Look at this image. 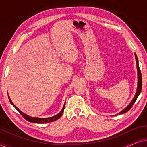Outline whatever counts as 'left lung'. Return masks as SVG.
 Returning a JSON list of instances; mask_svg holds the SVG:
<instances>
[{"label": "left lung", "mask_w": 147, "mask_h": 147, "mask_svg": "<svg viewBox=\"0 0 147 147\" xmlns=\"http://www.w3.org/2000/svg\"><path fill=\"white\" fill-rule=\"evenodd\" d=\"M134 55H135V59H136V67H137V74H138V85H137V90H136V94L135 96H134V97L132 100L131 101V102L128 104V106L127 107L124 108L123 110H122L121 112H120L119 114H124L125 113V112H128V110H129L130 108H132V106H133V104H134V102H136V99H137L138 96H139V94L140 93V92H141V90H142V75H141V72H140V68H139V65H138V58H137V56H136V53L134 54ZM116 115H118V114H116Z\"/></svg>", "instance_id": "1"}]
</instances>
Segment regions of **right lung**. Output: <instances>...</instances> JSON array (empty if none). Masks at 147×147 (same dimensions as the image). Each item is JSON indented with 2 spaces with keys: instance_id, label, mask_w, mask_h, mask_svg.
<instances>
[{
  "instance_id": "right-lung-1",
  "label": "right lung",
  "mask_w": 147,
  "mask_h": 147,
  "mask_svg": "<svg viewBox=\"0 0 147 147\" xmlns=\"http://www.w3.org/2000/svg\"><path fill=\"white\" fill-rule=\"evenodd\" d=\"M9 97V101L11 102L12 105H13L14 107H15L16 109L18 110V112H19L20 114H21L22 116L25 118V120H27V121L29 122H33V123H38V124H45V123H49V122H53V121H55V120H57V119H59V118L61 117L62 114H63V112L64 110V108L65 107V103L63 105V107L62 108V110L60 111L59 113H58L57 114H56L55 116H52V117H49V118H35V117H31V116H28L27 114H26L25 113H23V112L21 111L19 108H18L17 106H16L15 104H14L13 102H12L11 98H10L9 96H8Z\"/></svg>"
}]
</instances>
